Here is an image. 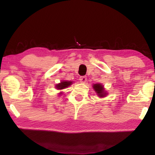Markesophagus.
Returning <instances> with one entry per match:
<instances>
[{
  "instance_id": "34e87169",
  "label": "esophagus",
  "mask_w": 155,
  "mask_h": 155,
  "mask_svg": "<svg viewBox=\"0 0 155 155\" xmlns=\"http://www.w3.org/2000/svg\"><path fill=\"white\" fill-rule=\"evenodd\" d=\"M79 80L81 83H85V82H86L87 80V77H84V76H82V77H80Z\"/></svg>"
}]
</instances>
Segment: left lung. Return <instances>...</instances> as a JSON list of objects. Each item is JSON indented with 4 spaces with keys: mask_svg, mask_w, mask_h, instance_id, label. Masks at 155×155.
I'll use <instances>...</instances> for the list:
<instances>
[{
    "mask_svg": "<svg viewBox=\"0 0 155 155\" xmlns=\"http://www.w3.org/2000/svg\"><path fill=\"white\" fill-rule=\"evenodd\" d=\"M93 88L97 92L98 96L100 97H104L106 96V93L104 91V88L101 84H95L93 85Z\"/></svg>",
    "mask_w": 155,
    "mask_h": 155,
    "instance_id": "1",
    "label": "left lung"
}]
</instances>
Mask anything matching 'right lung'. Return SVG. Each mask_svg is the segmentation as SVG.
<instances>
[{"instance_id": "right-lung-1", "label": "right lung", "mask_w": 155, "mask_h": 155, "mask_svg": "<svg viewBox=\"0 0 155 155\" xmlns=\"http://www.w3.org/2000/svg\"><path fill=\"white\" fill-rule=\"evenodd\" d=\"M72 84V82L71 81H62L61 82V83H59L57 85V89H63V88H66V87H68L69 85H71Z\"/></svg>"}]
</instances>
